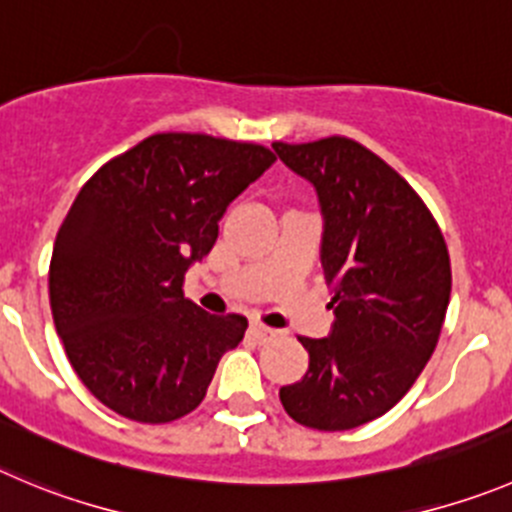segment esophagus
<instances>
[{"instance_id": "34e87169", "label": "esophagus", "mask_w": 512, "mask_h": 512, "mask_svg": "<svg viewBox=\"0 0 512 512\" xmlns=\"http://www.w3.org/2000/svg\"><path fill=\"white\" fill-rule=\"evenodd\" d=\"M248 332H251V337L256 339V342H266V339L276 337L274 329H269V326L261 324V321H251V326H248Z\"/></svg>"}]
</instances>
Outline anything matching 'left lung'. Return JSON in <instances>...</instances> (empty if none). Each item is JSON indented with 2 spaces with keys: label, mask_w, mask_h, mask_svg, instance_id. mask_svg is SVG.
<instances>
[{
  "label": "left lung",
  "mask_w": 512,
  "mask_h": 512,
  "mask_svg": "<svg viewBox=\"0 0 512 512\" xmlns=\"http://www.w3.org/2000/svg\"><path fill=\"white\" fill-rule=\"evenodd\" d=\"M324 216L321 266L334 291L332 334L299 337L301 382L279 389L291 420L352 430L392 410L437 347L452 271L440 226L415 188L357 140L274 143Z\"/></svg>",
  "instance_id": "1"
}]
</instances>
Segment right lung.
<instances>
[{"instance_id": "add662e5", "label": "right lung", "mask_w": 512, "mask_h": 512, "mask_svg": "<svg viewBox=\"0 0 512 512\" xmlns=\"http://www.w3.org/2000/svg\"><path fill=\"white\" fill-rule=\"evenodd\" d=\"M276 160L256 143L158 133L107 160L57 231L50 306L87 389L128 420L163 425L196 410L246 316L183 296L228 203Z\"/></svg>"}]
</instances>
